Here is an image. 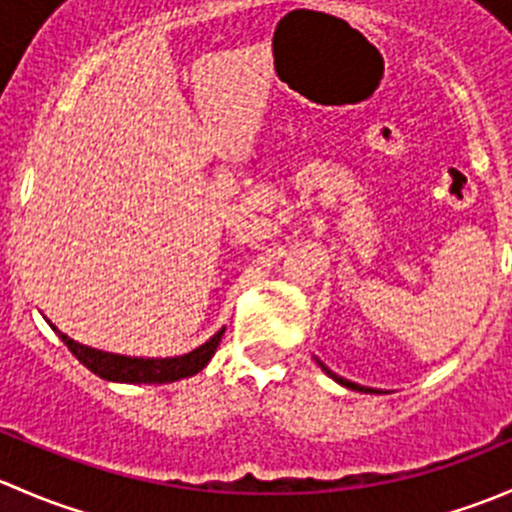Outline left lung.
Instances as JSON below:
<instances>
[{"mask_svg": "<svg viewBox=\"0 0 512 512\" xmlns=\"http://www.w3.org/2000/svg\"><path fill=\"white\" fill-rule=\"evenodd\" d=\"M317 364L322 366V371H324V374H327V376H332V379L337 381V384L347 386V389H352V391H361V394H374V391H376V389H369V386H359V384H354V381H347V379H344V376H337V374H334L332 369H327V366H324L322 361H319V359H317Z\"/></svg>", "mask_w": 512, "mask_h": 512, "instance_id": "left-lung-1", "label": "left lung"}]
</instances>
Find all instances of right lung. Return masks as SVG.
Here are the masks:
<instances>
[{
  "label": "right lung",
  "mask_w": 512,
  "mask_h": 512,
  "mask_svg": "<svg viewBox=\"0 0 512 512\" xmlns=\"http://www.w3.org/2000/svg\"><path fill=\"white\" fill-rule=\"evenodd\" d=\"M56 334H59L61 342L69 347V352L81 361L89 371H94L96 376L106 381H121V384H170V381L188 379V376L198 374L208 366V361L213 359V354L218 352V344L223 339L225 329H220L218 334L208 339L205 344H200L193 352L183 356H165V359H143V356H123V354H108L101 349L84 347V344L74 342L71 337H66L64 332L51 324Z\"/></svg>",
  "instance_id": "right-lung-1"
}]
</instances>
